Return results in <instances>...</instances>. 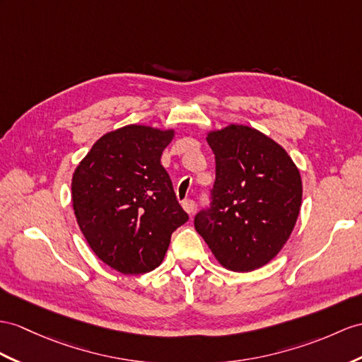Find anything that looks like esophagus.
<instances>
[{"instance_id":"1","label":"esophagus","mask_w":362,"mask_h":362,"mask_svg":"<svg viewBox=\"0 0 362 362\" xmlns=\"http://www.w3.org/2000/svg\"><path fill=\"white\" fill-rule=\"evenodd\" d=\"M182 209L186 210L189 215H192L193 210H195V201H193V199H184L182 201Z\"/></svg>"}]
</instances>
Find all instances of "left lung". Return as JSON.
<instances>
[{"mask_svg":"<svg viewBox=\"0 0 362 362\" xmlns=\"http://www.w3.org/2000/svg\"><path fill=\"white\" fill-rule=\"evenodd\" d=\"M216 178L197 232L224 267L252 272L278 255L292 233L303 182L292 158L257 129L232 124L210 132Z\"/></svg>","mask_w":362,"mask_h":362,"instance_id":"8db88e82","label":"left lung"}]
</instances>
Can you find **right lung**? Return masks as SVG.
Instances as JSON below:
<instances>
[{"instance_id": "obj_1", "label": "right lung", "mask_w": 362, "mask_h": 362, "mask_svg": "<svg viewBox=\"0 0 362 362\" xmlns=\"http://www.w3.org/2000/svg\"><path fill=\"white\" fill-rule=\"evenodd\" d=\"M173 130L126 126L101 136L72 180L79 228L103 262L124 275L156 269L189 219L161 155Z\"/></svg>"}]
</instances>
